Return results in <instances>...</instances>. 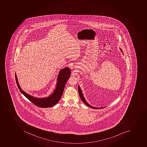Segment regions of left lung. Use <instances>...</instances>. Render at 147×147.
Returning a JSON list of instances; mask_svg holds the SVG:
<instances>
[{
  "instance_id": "1",
  "label": "left lung",
  "mask_w": 147,
  "mask_h": 147,
  "mask_svg": "<svg viewBox=\"0 0 147 147\" xmlns=\"http://www.w3.org/2000/svg\"><path fill=\"white\" fill-rule=\"evenodd\" d=\"M122 51V50H121ZM78 90H79V95H80V98H81V99L82 100V101L84 103V104H86V105L87 106L90 107V108H92V109H102V108H96V107H93L91 106H90V104H89V103H87V102L86 101V99H85V98H84V96H83V94H82V91H81V89H80V86H78Z\"/></svg>"
}]
</instances>
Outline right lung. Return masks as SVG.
I'll use <instances>...</instances> for the list:
<instances>
[{
	"label": "right lung",
	"mask_w": 147,
	"mask_h": 147,
	"mask_svg": "<svg viewBox=\"0 0 147 147\" xmlns=\"http://www.w3.org/2000/svg\"><path fill=\"white\" fill-rule=\"evenodd\" d=\"M70 74L71 71L68 67H66L61 70L57 77V88L54 90V92L49 97L42 98H35L26 93L20 87L16 74L15 79L16 84L21 92L27 97L30 102L34 103L35 105L41 108H50L57 104L60 99L63 95L66 82L70 77Z\"/></svg>",
	"instance_id": "1"
}]
</instances>
